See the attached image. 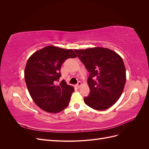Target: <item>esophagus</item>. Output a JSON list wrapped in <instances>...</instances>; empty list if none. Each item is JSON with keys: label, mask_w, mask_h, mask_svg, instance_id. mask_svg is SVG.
Returning <instances> with one entry per match:
<instances>
[{"label": "esophagus", "mask_w": 149, "mask_h": 149, "mask_svg": "<svg viewBox=\"0 0 149 149\" xmlns=\"http://www.w3.org/2000/svg\"><path fill=\"white\" fill-rule=\"evenodd\" d=\"M82 85V83L81 82H80V81H79L78 83V84H76V86H77V87L78 88H79L80 87H81V86Z\"/></svg>", "instance_id": "1"}]
</instances>
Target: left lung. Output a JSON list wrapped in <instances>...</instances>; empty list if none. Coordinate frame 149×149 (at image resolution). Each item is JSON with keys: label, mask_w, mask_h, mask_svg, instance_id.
<instances>
[{"label": "left lung", "mask_w": 149, "mask_h": 149, "mask_svg": "<svg viewBox=\"0 0 149 149\" xmlns=\"http://www.w3.org/2000/svg\"><path fill=\"white\" fill-rule=\"evenodd\" d=\"M74 51L90 72L88 84L91 92L84 97V103L98 111L113 106L122 95L126 80L121 56L109 48L99 47Z\"/></svg>", "instance_id": "8db88e82"}]
</instances>
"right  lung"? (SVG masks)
<instances>
[{
  "label": "right lung",
  "instance_id": "obj_1",
  "mask_svg": "<svg viewBox=\"0 0 149 149\" xmlns=\"http://www.w3.org/2000/svg\"><path fill=\"white\" fill-rule=\"evenodd\" d=\"M71 49L47 46L35 52L26 62L24 76L28 91L40 109L58 113L68 106L73 86L65 80L60 83V69L67 58H76Z\"/></svg>",
  "mask_w": 149,
  "mask_h": 149
}]
</instances>
